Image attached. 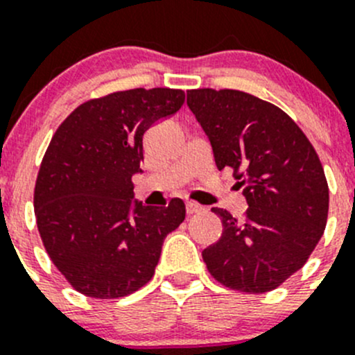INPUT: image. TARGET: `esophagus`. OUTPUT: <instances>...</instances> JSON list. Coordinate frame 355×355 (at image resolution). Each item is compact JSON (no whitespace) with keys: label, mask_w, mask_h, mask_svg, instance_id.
Masks as SVG:
<instances>
[{"label":"esophagus","mask_w":355,"mask_h":355,"mask_svg":"<svg viewBox=\"0 0 355 355\" xmlns=\"http://www.w3.org/2000/svg\"><path fill=\"white\" fill-rule=\"evenodd\" d=\"M202 206H199L198 202H192V201H189L187 205H185V211H187V215H196V213H199V211H202Z\"/></svg>","instance_id":"34e87169"}]
</instances>
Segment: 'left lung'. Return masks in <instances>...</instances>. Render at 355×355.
Wrapping results in <instances>:
<instances>
[{
    "mask_svg": "<svg viewBox=\"0 0 355 355\" xmlns=\"http://www.w3.org/2000/svg\"><path fill=\"white\" fill-rule=\"evenodd\" d=\"M187 105L230 168L248 208L239 220L211 208L222 236L202 251L208 272L241 293L272 291L302 269L324 234L329 189L300 126L277 105L239 90L198 88Z\"/></svg>",
    "mask_w": 355,
    "mask_h": 355,
    "instance_id": "left-lung-1",
    "label": "left lung"
}]
</instances>
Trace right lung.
Here are the masks:
<instances>
[{
    "instance_id": "obj_1",
    "label": "right lung",
    "mask_w": 355,
    "mask_h": 355,
    "mask_svg": "<svg viewBox=\"0 0 355 355\" xmlns=\"http://www.w3.org/2000/svg\"><path fill=\"white\" fill-rule=\"evenodd\" d=\"M175 88H133L83 102L62 121L34 187L37 230L48 257L85 297L114 300L154 276L164 237L185 205L132 206L144 133L184 105Z\"/></svg>"
}]
</instances>
